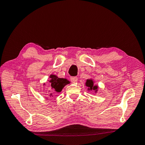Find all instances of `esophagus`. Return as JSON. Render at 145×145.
<instances>
[{"label":"esophagus","mask_w":145,"mask_h":145,"mask_svg":"<svg viewBox=\"0 0 145 145\" xmlns=\"http://www.w3.org/2000/svg\"><path fill=\"white\" fill-rule=\"evenodd\" d=\"M71 81L72 83H76L78 81V78L77 77H71Z\"/></svg>","instance_id":"obj_1"}]
</instances>
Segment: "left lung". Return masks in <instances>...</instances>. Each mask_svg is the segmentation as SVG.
<instances>
[{"label": "left lung", "mask_w": 145, "mask_h": 145, "mask_svg": "<svg viewBox=\"0 0 145 145\" xmlns=\"http://www.w3.org/2000/svg\"><path fill=\"white\" fill-rule=\"evenodd\" d=\"M85 86L88 87V91H94L95 93H97L98 91V86L94 85V82L92 79H88L85 83Z\"/></svg>", "instance_id": "8db88e82"}]
</instances>
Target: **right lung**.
I'll return each instance as SVG.
<instances>
[{
	"mask_svg": "<svg viewBox=\"0 0 145 145\" xmlns=\"http://www.w3.org/2000/svg\"><path fill=\"white\" fill-rule=\"evenodd\" d=\"M50 80H49V86L50 87V91L54 92L55 93H59L60 92L63 88L65 87L66 85L69 84L70 82L68 81L67 79L65 78H59L57 77V76L55 74H51L50 76ZM45 85V84H44ZM50 96H52L53 97V93H50Z\"/></svg>",
	"mask_w": 145,
	"mask_h": 145,
	"instance_id": "1",
	"label": "right lung"
}]
</instances>
